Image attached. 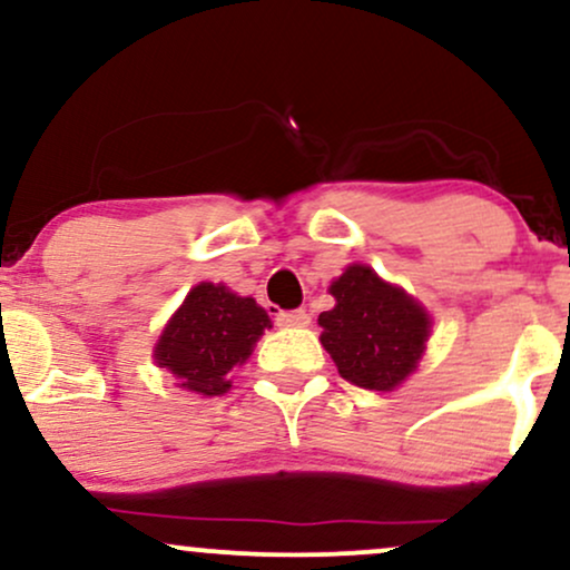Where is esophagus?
<instances>
[{
    "label": "esophagus",
    "instance_id": "1",
    "mask_svg": "<svg viewBox=\"0 0 570 570\" xmlns=\"http://www.w3.org/2000/svg\"><path fill=\"white\" fill-rule=\"evenodd\" d=\"M276 324L284 326V330H294V326H307L311 324V316L299 307V311H278Z\"/></svg>",
    "mask_w": 570,
    "mask_h": 570
}]
</instances>
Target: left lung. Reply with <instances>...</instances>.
Returning a JSON list of instances; mask_svg holds the SVG:
<instances>
[{
    "label": "left lung",
    "instance_id": "1",
    "mask_svg": "<svg viewBox=\"0 0 570 570\" xmlns=\"http://www.w3.org/2000/svg\"><path fill=\"white\" fill-rule=\"evenodd\" d=\"M335 307L318 316L322 345L345 381L394 391L415 372L431 335L426 307L367 265H348L332 281Z\"/></svg>",
    "mask_w": 570,
    "mask_h": 570
}]
</instances>
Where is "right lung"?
<instances>
[{
  "mask_svg": "<svg viewBox=\"0 0 570 570\" xmlns=\"http://www.w3.org/2000/svg\"><path fill=\"white\" fill-rule=\"evenodd\" d=\"M267 326L271 316L252 297L203 281L163 326L153 356L179 381V389L222 396L230 391L227 372L252 356Z\"/></svg>",
  "mask_w": 570,
  "mask_h": 570,
  "instance_id": "1",
  "label": "right lung"
}]
</instances>
